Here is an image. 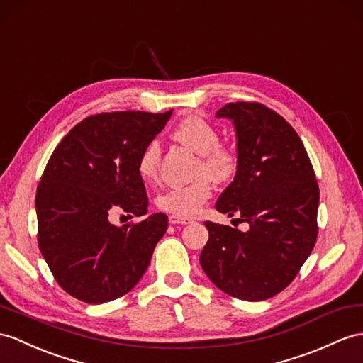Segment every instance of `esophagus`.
Listing matches in <instances>:
<instances>
[{
	"mask_svg": "<svg viewBox=\"0 0 363 363\" xmlns=\"http://www.w3.org/2000/svg\"><path fill=\"white\" fill-rule=\"evenodd\" d=\"M169 223L171 225H188V223H191V220L177 217V216H169Z\"/></svg>",
	"mask_w": 363,
	"mask_h": 363,
	"instance_id": "esophagus-1",
	"label": "esophagus"
}]
</instances>
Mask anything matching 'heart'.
I'll return each mask as SVG.
<instances>
[{
  "label": "heart",
  "mask_w": 363,
  "mask_h": 363,
  "mask_svg": "<svg viewBox=\"0 0 363 363\" xmlns=\"http://www.w3.org/2000/svg\"><path fill=\"white\" fill-rule=\"evenodd\" d=\"M175 138L201 155L199 164L200 179L186 186L171 188L160 194L157 199V206L172 216L189 218L196 216L203 203L212 196V183L208 177L217 182L231 179L237 169V155L226 146L218 145L220 137L217 129L200 115H189L183 118L174 130ZM160 164V145L157 140L147 143L138 158V174L143 182L154 183L158 177Z\"/></svg>",
  "instance_id": "b5f03b06"
}]
</instances>
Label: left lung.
<instances>
[{
  "label": "left lung",
  "mask_w": 363,
  "mask_h": 363,
  "mask_svg": "<svg viewBox=\"0 0 363 363\" xmlns=\"http://www.w3.org/2000/svg\"><path fill=\"white\" fill-rule=\"evenodd\" d=\"M216 117L231 120L237 138V171L216 209L248 231L206 222L200 264L223 293L259 302L285 289L311 254L319 186L302 140L277 112L238 101Z\"/></svg>",
  "instance_id": "left-lung-1"
}]
</instances>
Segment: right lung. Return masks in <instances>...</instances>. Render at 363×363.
Instances as JSON below:
<instances>
[{
	"mask_svg": "<svg viewBox=\"0 0 363 363\" xmlns=\"http://www.w3.org/2000/svg\"><path fill=\"white\" fill-rule=\"evenodd\" d=\"M171 113L92 115L49 158L35 196L38 246L58 285L82 302L100 305L129 293L166 233L162 212L123 226L109 217L115 211L147 214L138 158Z\"/></svg>",
	"mask_w": 363,
	"mask_h": 363,
	"instance_id": "right-lung-1",
	"label": "right lung"
}]
</instances>
